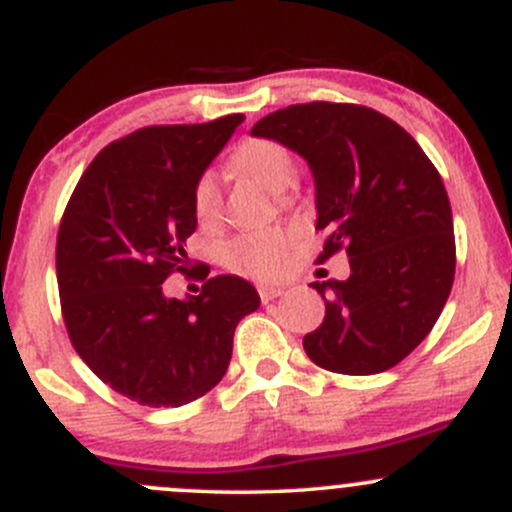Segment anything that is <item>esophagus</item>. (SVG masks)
<instances>
[{
	"label": "esophagus",
	"instance_id": "34e87169",
	"mask_svg": "<svg viewBox=\"0 0 512 512\" xmlns=\"http://www.w3.org/2000/svg\"><path fill=\"white\" fill-rule=\"evenodd\" d=\"M281 293H284V286H274V284H262V286H260V298H262V303L274 301V298H279Z\"/></svg>",
	"mask_w": 512,
	"mask_h": 512
}]
</instances>
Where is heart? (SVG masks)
<instances>
[{
	"label": "heart",
	"mask_w": 512,
	"mask_h": 512,
	"mask_svg": "<svg viewBox=\"0 0 512 512\" xmlns=\"http://www.w3.org/2000/svg\"><path fill=\"white\" fill-rule=\"evenodd\" d=\"M231 166L243 178L260 182L272 195H284L296 182V161L281 144L269 139H248L231 156ZM192 211L202 226H214L221 219V187L216 175L207 170L192 187ZM291 238L284 231H252L228 240L223 262L233 272L272 279L284 269Z\"/></svg>",
	"instance_id": "obj_1"
}]
</instances>
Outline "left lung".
<instances>
[{
  "label": "left lung",
  "instance_id": "8db88e82",
  "mask_svg": "<svg viewBox=\"0 0 512 512\" xmlns=\"http://www.w3.org/2000/svg\"><path fill=\"white\" fill-rule=\"evenodd\" d=\"M252 137L305 158L325 262L346 250L344 281H315L325 320L305 334L310 361L332 373L397 366L426 339L455 279L452 211L438 170L390 117L351 103H305L262 117Z\"/></svg>",
  "mask_w": 512,
  "mask_h": 512
}]
</instances>
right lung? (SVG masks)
Returning a JSON list of instances; mask_svg holds the SVG:
<instances>
[{
	"label": "right lung",
	"mask_w": 512,
	"mask_h": 512,
	"mask_svg": "<svg viewBox=\"0 0 512 512\" xmlns=\"http://www.w3.org/2000/svg\"><path fill=\"white\" fill-rule=\"evenodd\" d=\"M243 120L137 129L93 158L64 209L57 284L69 339L105 385L146 407L207 395L238 322L260 308L255 286L233 274L199 296L163 293L197 228L192 187Z\"/></svg>",
	"instance_id": "add662e5"
}]
</instances>
